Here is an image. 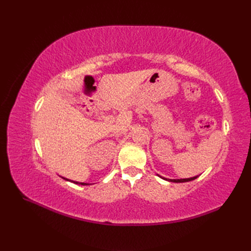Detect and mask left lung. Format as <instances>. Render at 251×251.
<instances>
[{"mask_svg": "<svg viewBox=\"0 0 251 251\" xmlns=\"http://www.w3.org/2000/svg\"><path fill=\"white\" fill-rule=\"evenodd\" d=\"M198 176L196 177H192V178H186V179H165V178H162L164 180H168V181H171V182H176V183H181V182H188V181H193L195 180Z\"/></svg>", "mask_w": 251, "mask_h": 251, "instance_id": "1", "label": "left lung"}]
</instances>
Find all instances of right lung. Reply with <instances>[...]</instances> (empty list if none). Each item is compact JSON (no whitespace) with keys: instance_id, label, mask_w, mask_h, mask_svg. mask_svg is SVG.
I'll list each match as a JSON object with an SVG mask.
<instances>
[{"instance_id":"right-lung-1","label":"right lung","mask_w":251,"mask_h":251,"mask_svg":"<svg viewBox=\"0 0 251 251\" xmlns=\"http://www.w3.org/2000/svg\"><path fill=\"white\" fill-rule=\"evenodd\" d=\"M65 180H67V181H70L69 179H66V178H64ZM73 183H75V184H81V185H88L87 183H83V182H77V181H72Z\"/></svg>"}]
</instances>
